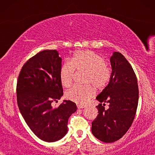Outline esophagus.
Returning a JSON list of instances; mask_svg holds the SVG:
<instances>
[{"label": "esophagus", "mask_w": 155, "mask_h": 155, "mask_svg": "<svg viewBox=\"0 0 155 155\" xmlns=\"http://www.w3.org/2000/svg\"><path fill=\"white\" fill-rule=\"evenodd\" d=\"M77 107H78V109H83V108H84V106H82L81 104H78Z\"/></svg>", "instance_id": "1"}]
</instances>
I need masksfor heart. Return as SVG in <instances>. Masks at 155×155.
I'll list each match as a JSON object with an SVG mask.
<instances>
[{
    "label": "heart",
    "mask_w": 155,
    "mask_h": 155,
    "mask_svg": "<svg viewBox=\"0 0 155 155\" xmlns=\"http://www.w3.org/2000/svg\"><path fill=\"white\" fill-rule=\"evenodd\" d=\"M75 71L84 72V82L91 84L95 88L102 90L107 87L111 78V71L104 58L92 51H79L74 54L71 62L65 61L60 69V80L63 87L68 88L73 83ZM91 84L75 85L65 93L67 99L85 104L94 95L95 91Z\"/></svg>",
    "instance_id": "1"
}]
</instances>
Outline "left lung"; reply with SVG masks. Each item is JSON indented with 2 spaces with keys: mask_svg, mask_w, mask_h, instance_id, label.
<instances>
[{
  "mask_svg": "<svg viewBox=\"0 0 155 155\" xmlns=\"http://www.w3.org/2000/svg\"><path fill=\"white\" fill-rule=\"evenodd\" d=\"M110 62L111 80L97 97L99 114L92 123V134L104 143H113L126 134L134 120L139 98L136 75L126 58L114 52Z\"/></svg>",
  "mask_w": 155,
  "mask_h": 155,
  "instance_id": "8db88e82",
  "label": "left lung"
}]
</instances>
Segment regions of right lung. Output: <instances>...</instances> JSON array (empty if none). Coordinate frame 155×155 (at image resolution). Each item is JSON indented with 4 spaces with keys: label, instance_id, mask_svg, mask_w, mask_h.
I'll list each match as a JSON object with an SVG mask.
<instances>
[{
    "label": "right lung",
    "instance_id": "right-lung-1",
    "mask_svg": "<svg viewBox=\"0 0 155 155\" xmlns=\"http://www.w3.org/2000/svg\"><path fill=\"white\" fill-rule=\"evenodd\" d=\"M61 58L56 50L37 53L23 65L17 82L20 111L31 131L42 140L55 142L68 132V120L77 110L75 103H52L63 94L60 80Z\"/></svg>",
    "mask_w": 155,
    "mask_h": 155
}]
</instances>
